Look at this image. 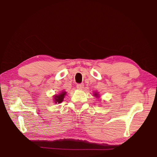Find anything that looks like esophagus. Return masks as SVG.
Returning a JSON list of instances; mask_svg holds the SVG:
<instances>
[{
	"mask_svg": "<svg viewBox=\"0 0 157 157\" xmlns=\"http://www.w3.org/2000/svg\"><path fill=\"white\" fill-rule=\"evenodd\" d=\"M77 88H78L79 90H82L84 88V84H77Z\"/></svg>",
	"mask_w": 157,
	"mask_h": 157,
	"instance_id": "1",
	"label": "esophagus"
}]
</instances>
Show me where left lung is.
Masks as SVG:
<instances>
[{
  "label": "left lung",
  "instance_id": "8db88e82",
  "mask_svg": "<svg viewBox=\"0 0 157 157\" xmlns=\"http://www.w3.org/2000/svg\"><path fill=\"white\" fill-rule=\"evenodd\" d=\"M94 96H95V98H100V95H99V94H98V92H94Z\"/></svg>",
  "mask_w": 157,
  "mask_h": 157
}]
</instances>
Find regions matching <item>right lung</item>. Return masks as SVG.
<instances>
[{
    "instance_id": "right-lung-1",
    "label": "right lung",
    "mask_w": 157,
    "mask_h": 157,
    "mask_svg": "<svg viewBox=\"0 0 157 157\" xmlns=\"http://www.w3.org/2000/svg\"><path fill=\"white\" fill-rule=\"evenodd\" d=\"M66 95V92L63 91H61V93H59V94L53 95V102H54L55 104H57V103H58V104H59V103H62Z\"/></svg>"
}]
</instances>
